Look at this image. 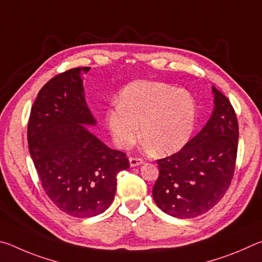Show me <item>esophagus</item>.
I'll return each instance as SVG.
<instances>
[{
    "label": "esophagus",
    "mask_w": 262,
    "mask_h": 262,
    "mask_svg": "<svg viewBox=\"0 0 262 262\" xmlns=\"http://www.w3.org/2000/svg\"><path fill=\"white\" fill-rule=\"evenodd\" d=\"M129 164H130L132 167L141 165V164H143V159L139 158V157H130L129 158Z\"/></svg>",
    "instance_id": "esophagus-1"
}]
</instances>
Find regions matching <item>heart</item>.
<instances>
[{
  "label": "heart",
  "instance_id": "heart-1",
  "mask_svg": "<svg viewBox=\"0 0 262 262\" xmlns=\"http://www.w3.org/2000/svg\"><path fill=\"white\" fill-rule=\"evenodd\" d=\"M105 119L119 148H130L141 134L155 154L168 155L187 143L194 128L195 104L187 91L168 84L134 82L122 89L118 104L106 111Z\"/></svg>",
  "mask_w": 262,
  "mask_h": 262
}]
</instances>
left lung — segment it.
Segmentation results:
<instances>
[{"label": "left lung", "mask_w": 262, "mask_h": 262, "mask_svg": "<svg viewBox=\"0 0 262 262\" xmlns=\"http://www.w3.org/2000/svg\"><path fill=\"white\" fill-rule=\"evenodd\" d=\"M212 92L215 108L203 129L180 151L157 159L154 200L164 212L178 219H193L210 210L233 178L238 120L227 97L215 86Z\"/></svg>", "instance_id": "obj_1"}]
</instances>
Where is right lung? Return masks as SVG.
Returning <instances> with one entry per match:
<instances>
[{
    "label": "right lung",
    "mask_w": 262,
    "mask_h": 262,
    "mask_svg": "<svg viewBox=\"0 0 262 262\" xmlns=\"http://www.w3.org/2000/svg\"><path fill=\"white\" fill-rule=\"evenodd\" d=\"M90 67L73 68L50 79L31 108L30 155L43 190L66 214L88 219L111 206L117 176L129 167L126 154L113 150L83 125H95L83 90Z\"/></svg>",
    "instance_id": "1"
}]
</instances>
